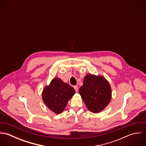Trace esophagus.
Masks as SVG:
<instances>
[{"instance_id":"obj_1","label":"esophagus","mask_w":146,"mask_h":146,"mask_svg":"<svg viewBox=\"0 0 146 146\" xmlns=\"http://www.w3.org/2000/svg\"><path fill=\"white\" fill-rule=\"evenodd\" d=\"M74 89L75 90V91H76V92L78 91V87L77 86H74Z\"/></svg>"}]
</instances>
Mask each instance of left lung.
I'll use <instances>...</instances> for the list:
<instances>
[{
	"label": "left lung",
	"instance_id": "1",
	"mask_svg": "<svg viewBox=\"0 0 146 146\" xmlns=\"http://www.w3.org/2000/svg\"><path fill=\"white\" fill-rule=\"evenodd\" d=\"M79 93L88 109L96 113L104 110L112 97L111 86L105 78L90 74L85 76Z\"/></svg>",
	"mask_w": 146,
	"mask_h": 146
}]
</instances>
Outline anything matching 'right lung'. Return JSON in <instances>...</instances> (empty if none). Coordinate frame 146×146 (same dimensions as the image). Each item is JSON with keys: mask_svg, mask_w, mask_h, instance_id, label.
<instances>
[{"mask_svg": "<svg viewBox=\"0 0 146 146\" xmlns=\"http://www.w3.org/2000/svg\"><path fill=\"white\" fill-rule=\"evenodd\" d=\"M75 94V90L72 86L60 78H54L49 85L44 87L42 99L49 109L56 114H60Z\"/></svg>", "mask_w": 146, "mask_h": 146, "instance_id": "1", "label": "right lung"}]
</instances>
